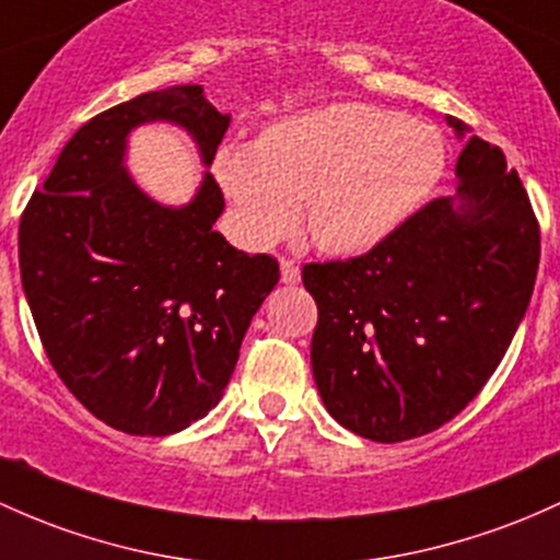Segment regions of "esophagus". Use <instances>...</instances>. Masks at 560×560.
Instances as JSON below:
<instances>
[{"mask_svg": "<svg viewBox=\"0 0 560 560\" xmlns=\"http://www.w3.org/2000/svg\"><path fill=\"white\" fill-rule=\"evenodd\" d=\"M281 281L284 284H298L300 281V266L294 260H287V257H281Z\"/></svg>", "mask_w": 560, "mask_h": 560, "instance_id": "esophagus-1", "label": "esophagus"}]
</instances>
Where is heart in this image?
Masks as SVG:
<instances>
[{
    "label": "heart",
    "instance_id": "b5f03b06",
    "mask_svg": "<svg viewBox=\"0 0 560 560\" xmlns=\"http://www.w3.org/2000/svg\"><path fill=\"white\" fill-rule=\"evenodd\" d=\"M446 167L441 132L370 103H327L284 116L257 143H225L214 177L238 233L255 247L287 236L305 207L327 255L377 247L420 210Z\"/></svg>",
    "mask_w": 560,
    "mask_h": 560
}]
</instances>
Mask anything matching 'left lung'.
<instances>
[{"label": "left lung", "mask_w": 560, "mask_h": 560, "mask_svg": "<svg viewBox=\"0 0 560 560\" xmlns=\"http://www.w3.org/2000/svg\"><path fill=\"white\" fill-rule=\"evenodd\" d=\"M465 149L441 196L350 260L308 262L311 364L342 428L396 444L450 422L500 366L539 268V225L505 153L446 116Z\"/></svg>", "instance_id": "8db88e82"}]
</instances>
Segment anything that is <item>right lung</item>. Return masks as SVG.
<instances>
[{
  "label": "right lung",
  "mask_w": 560,
  "mask_h": 560,
  "mask_svg": "<svg viewBox=\"0 0 560 560\" xmlns=\"http://www.w3.org/2000/svg\"><path fill=\"white\" fill-rule=\"evenodd\" d=\"M170 121L205 167L231 125L201 84L132 97L63 145L18 231L21 281L47 359L97 420L170 435L223 398L252 316L279 262L231 247L214 220L223 190L205 172L194 199L164 207L125 167L135 127Z\"/></svg>",
  "instance_id": "1"
}]
</instances>
